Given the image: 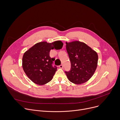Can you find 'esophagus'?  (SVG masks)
<instances>
[{"mask_svg": "<svg viewBox=\"0 0 120 120\" xmlns=\"http://www.w3.org/2000/svg\"><path fill=\"white\" fill-rule=\"evenodd\" d=\"M60 68H62H62H63V67H64V66H63V65H62V64H61V65H59V66Z\"/></svg>", "mask_w": 120, "mask_h": 120, "instance_id": "obj_1", "label": "esophagus"}]
</instances>
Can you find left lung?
<instances>
[{"mask_svg":"<svg viewBox=\"0 0 120 120\" xmlns=\"http://www.w3.org/2000/svg\"><path fill=\"white\" fill-rule=\"evenodd\" d=\"M66 48L71 64V70L65 72L71 82L80 84L88 81L97 66V53L84 43L75 41L66 42Z\"/></svg>","mask_w":120,"mask_h":120,"instance_id":"8db88e82","label":"left lung"}]
</instances>
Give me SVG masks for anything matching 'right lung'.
I'll use <instances>...</instances> for the list:
<instances>
[{
  "label": "right lung",
  "instance_id": "1",
  "mask_svg": "<svg viewBox=\"0 0 120 120\" xmlns=\"http://www.w3.org/2000/svg\"><path fill=\"white\" fill-rule=\"evenodd\" d=\"M63 43L56 41L53 43L45 41L36 44L24 54L22 67L27 77L34 83L44 85L52 79L57 67L52 66L55 59L50 57L51 49H60Z\"/></svg>",
  "mask_w": 120,
  "mask_h": 120
}]
</instances>
